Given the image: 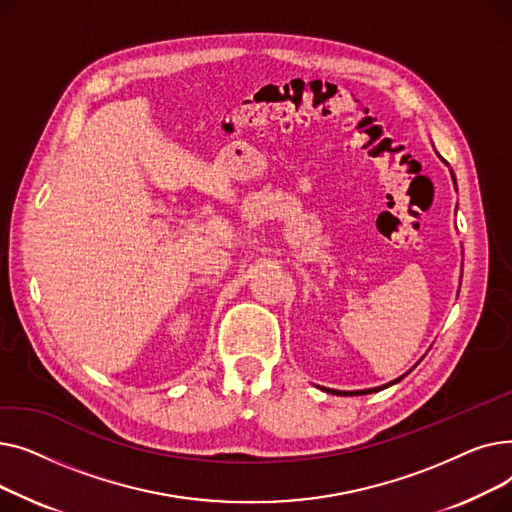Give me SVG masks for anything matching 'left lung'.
I'll list each match as a JSON object with an SVG mask.
<instances>
[{
  "label": "left lung",
  "mask_w": 512,
  "mask_h": 512,
  "mask_svg": "<svg viewBox=\"0 0 512 512\" xmlns=\"http://www.w3.org/2000/svg\"><path fill=\"white\" fill-rule=\"evenodd\" d=\"M452 178H454V174H452ZM378 390H384V388H373V390H361V392H338V390H328V392H332V394H367V392H378Z\"/></svg>",
  "instance_id": "1"
}]
</instances>
